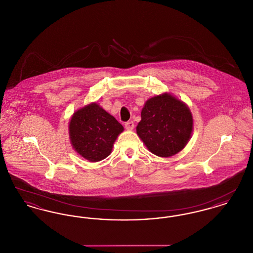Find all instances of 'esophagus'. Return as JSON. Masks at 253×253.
Wrapping results in <instances>:
<instances>
[{"label":"esophagus","instance_id":"1","mask_svg":"<svg viewBox=\"0 0 253 253\" xmlns=\"http://www.w3.org/2000/svg\"><path fill=\"white\" fill-rule=\"evenodd\" d=\"M133 122L132 121H128V122H126L125 123V128H126V130H128V131H132V129H133Z\"/></svg>","mask_w":253,"mask_h":253}]
</instances>
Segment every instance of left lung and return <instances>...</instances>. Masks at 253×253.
<instances>
[{
  "instance_id": "1",
  "label": "left lung",
  "mask_w": 253,
  "mask_h": 253,
  "mask_svg": "<svg viewBox=\"0 0 253 253\" xmlns=\"http://www.w3.org/2000/svg\"><path fill=\"white\" fill-rule=\"evenodd\" d=\"M193 118L188 105L163 93L149 98L141 111L136 133L147 149L160 157H169L181 152L192 137Z\"/></svg>"
}]
</instances>
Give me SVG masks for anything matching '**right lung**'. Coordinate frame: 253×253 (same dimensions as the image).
I'll return each instance as SVG.
<instances>
[{"label": "right lung", "instance_id": "add662e5", "mask_svg": "<svg viewBox=\"0 0 253 253\" xmlns=\"http://www.w3.org/2000/svg\"><path fill=\"white\" fill-rule=\"evenodd\" d=\"M73 149L86 160L98 162L110 156L124 128L96 102L78 109L68 125Z\"/></svg>", "mask_w": 253, "mask_h": 253}]
</instances>
